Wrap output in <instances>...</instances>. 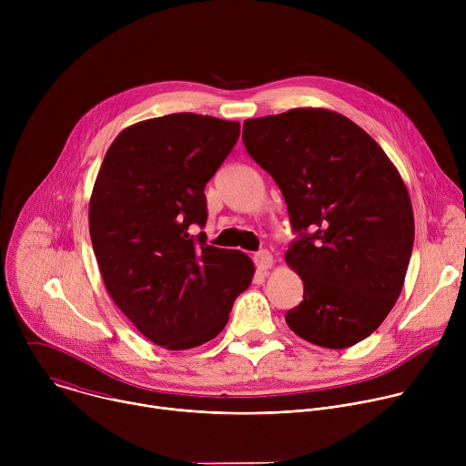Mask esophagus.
Masks as SVG:
<instances>
[{
  "label": "esophagus",
  "mask_w": 466,
  "mask_h": 466,
  "mask_svg": "<svg viewBox=\"0 0 466 466\" xmlns=\"http://www.w3.org/2000/svg\"><path fill=\"white\" fill-rule=\"evenodd\" d=\"M254 263H256L258 271H269L273 268L275 259H273V254L269 250H259V252L254 254Z\"/></svg>",
  "instance_id": "34e87169"
}]
</instances>
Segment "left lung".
I'll return each mask as SVG.
<instances>
[{"label": "left lung", "mask_w": 466, "mask_h": 466, "mask_svg": "<svg viewBox=\"0 0 466 466\" xmlns=\"http://www.w3.org/2000/svg\"><path fill=\"white\" fill-rule=\"evenodd\" d=\"M243 144L282 189L302 234L286 252L304 282L288 326L324 349L363 341L400 297L413 250L400 173L361 127L328 108L245 119Z\"/></svg>", "instance_id": "obj_1"}]
</instances>
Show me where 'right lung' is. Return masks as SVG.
I'll return each mask as SVG.
<instances>
[{
	"instance_id": "obj_1",
	"label": "right lung",
	"mask_w": 466,
	"mask_h": 466,
	"mask_svg": "<svg viewBox=\"0 0 466 466\" xmlns=\"http://www.w3.org/2000/svg\"><path fill=\"white\" fill-rule=\"evenodd\" d=\"M238 138V121L169 114L123 128L99 167L88 223L105 288L162 349L214 339L252 282L245 252L189 234L205 227V186Z\"/></svg>"
}]
</instances>
